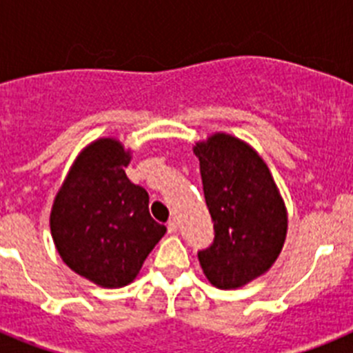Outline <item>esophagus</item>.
Segmentation results:
<instances>
[{"label":"esophagus","mask_w":353,"mask_h":353,"mask_svg":"<svg viewBox=\"0 0 353 353\" xmlns=\"http://www.w3.org/2000/svg\"><path fill=\"white\" fill-rule=\"evenodd\" d=\"M176 230H179V224H176V221L174 219L168 221V233H176Z\"/></svg>","instance_id":"34e87169"}]
</instances>
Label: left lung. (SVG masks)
<instances>
[{"mask_svg": "<svg viewBox=\"0 0 353 353\" xmlns=\"http://www.w3.org/2000/svg\"><path fill=\"white\" fill-rule=\"evenodd\" d=\"M205 201L214 242L198 251L208 281L230 290L272 267L286 236V210L269 168L244 141L215 134L198 143Z\"/></svg>", "mask_w": 353, "mask_h": 353, "instance_id": "obj_1", "label": "left lung"}]
</instances>
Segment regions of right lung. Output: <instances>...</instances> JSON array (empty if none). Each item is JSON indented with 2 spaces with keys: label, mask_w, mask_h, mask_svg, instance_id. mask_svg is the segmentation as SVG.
I'll return each instance as SVG.
<instances>
[{
  "label": "right lung",
  "mask_w": 353,
  "mask_h": 353,
  "mask_svg": "<svg viewBox=\"0 0 353 353\" xmlns=\"http://www.w3.org/2000/svg\"><path fill=\"white\" fill-rule=\"evenodd\" d=\"M130 155L99 139L74 162L51 212L56 249L74 272L104 288L138 276L166 226L152 219L148 192L127 179Z\"/></svg>",
  "instance_id": "obj_1"
}]
</instances>
